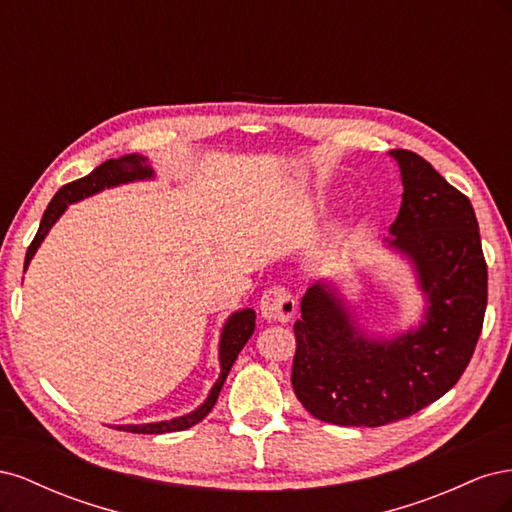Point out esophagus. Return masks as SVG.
Returning <instances> with one entry per match:
<instances>
[{
	"mask_svg": "<svg viewBox=\"0 0 512 512\" xmlns=\"http://www.w3.org/2000/svg\"><path fill=\"white\" fill-rule=\"evenodd\" d=\"M297 312V301L284 286H271L260 299V314L269 322H288Z\"/></svg>",
	"mask_w": 512,
	"mask_h": 512,
	"instance_id": "34e87169",
	"label": "esophagus"
}]
</instances>
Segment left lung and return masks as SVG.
I'll list each match as a JSON object with an SVG mask.
<instances>
[{
    "instance_id": "8db88e82",
    "label": "left lung",
    "mask_w": 512,
    "mask_h": 512,
    "mask_svg": "<svg viewBox=\"0 0 512 512\" xmlns=\"http://www.w3.org/2000/svg\"><path fill=\"white\" fill-rule=\"evenodd\" d=\"M391 156L404 194L389 243L416 265L427 322L393 342H371L327 286L309 288L294 322L290 382L324 423L380 427L427 408L463 376L483 331L487 262L470 198L418 153Z\"/></svg>"
}]
</instances>
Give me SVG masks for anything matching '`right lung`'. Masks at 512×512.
Returning a JSON list of instances; mask_svg holds the SVG:
<instances>
[{
	"mask_svg": "<svg viewBox=\"0 0 512 512\" xmlns=\"http://www.w3.org/2000/svg\"><path fill=\"white\" fill-rule=\"evenodd\" d=\"M151 168L147 166V160L141 156H121L115 160H106L104 164H100L98 168L91 170V173L83 179H76L72 183H66L64 188H61L53 200L46 207L44 215H42V222L40 228L36 232V237L32 241V245L27 247V254H25V269L29 265V260L36 254L38 245L42 243V239L46 237V232L51 230V226L59 220V215L66 211V207L70 203H76V200H81L85 196L96 194L104 188H111V185H119V183H126V181H134V179H147L151 177ZM256 314L254 309H243V312L232 314V318L226 322V327L222 331V342H220V363H222V374L220 380L215 382V386L211 389L209 397L203 406H200L196 412L188 414V416H179L173 418V421H162V423H149V425H121L117 429L123 431H130V433H168V431H183V429H190L196 423L203 421V418L213 410L215 401H218V395L224 386V380L228 376V371L232 367V363L237 361L239 352L243 350V346L247 344V339L252 337L254 327H256Z\"/></svg>",
	"mask_w": 512,
	"mask_h": 512,
	"instance_id": "add662e5",
	"label": "right lung"
}]
</instances>
